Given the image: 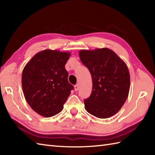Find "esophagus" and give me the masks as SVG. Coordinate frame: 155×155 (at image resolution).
<instances>
[{
  "label": "esophagus",
  "instance_id": "obj_1",
  "mask_svg": "<svg viewBox=\"0 0 155 155\" xmlns=\"http://www.w3.org/2000/svg\"><path fill=\"white\" fill-rule=\"evenodd\" d=\"M78 88H79V87H78V84H76L74 86V91H77L78 90Z\"/></svg>",
  "mask_w": 155,
  "mask_h": 155
}]
</instances>
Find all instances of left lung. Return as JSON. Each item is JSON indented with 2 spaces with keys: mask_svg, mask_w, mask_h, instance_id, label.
Listing matches in <instances>:
<instances>
[{
  "mask_svg": "<svg viewBox=\"0 0 155 155\" xmlns=\"http://www.w3.org/2000/svg\"><path fill=\"white\" fill-rule=\"evenodd\" d=\"M79 57L93 81L91 96L84 101L86 110L100 118L113 116L129 93L130 74L126 63L108 48L81 50Z\"/></svg>",
  "mask_w": 155,
  "mask_h": 155,
  "instance_id": "8db88e82",
  "label": "left lung"
}]
</instances>
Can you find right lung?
Segmentation results:
<instances>
[{
	"label": "right lung",
	"instance_id": "add662e5",
	"mask_svg": "<svg viewBox=\"0 0 155 155\" xmlns=\"http://www.w3.org/2000/svg\"><path fill=\"white\" fill-rule=\"evenodd\" d=\"M70 57L69 52L46 49L36 54L23 69L22 87L25 99L42 117H51L62 111L74 89L65 69Z\"/></svg>",
	"mask_w": 155,
	"mask_h": 155
}]
</instances>
